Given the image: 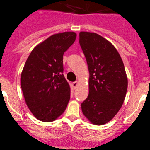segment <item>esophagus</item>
Listing matches in <instances>:
<instances>
[{
    "label": "esophagus",
    "mask_w": 150,
    "mask_h": 150,
    "mask_svg": "<svg viewBox=\"0 0 150 150\" xmlns=\"http://www.w3.org/2000/svg\"><path fill=\"white\" fill-rule=\"evenodd\" d=\"M77 85H78V82H77V81H75V82H73V87L74 88H76Z\"/></svg>",
    "instance_id": "1"
}]
</instances>
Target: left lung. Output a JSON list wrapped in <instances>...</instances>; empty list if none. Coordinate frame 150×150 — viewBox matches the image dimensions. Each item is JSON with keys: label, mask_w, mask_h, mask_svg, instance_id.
Masks as SVG:
<instances>
[{"label": "left lung", "mask_w": 150, "mask_h": 150, "mask_svg": "<svg viewBox=\"0 0 150 150\" xmlns=\"http://www.w3.org/2000/svg\"><path fill=\"white\" fill-rule=\"evenodd\" d=\"M79 42L89 72V94L81 104L82 113L93 124L104 125L124 101L128 78L123 62L113 44L99 34L81 32Z\"/></svg>", "instance_id": "1"}]
</instances>
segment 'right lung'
I'll use <instances>...</instances> for the list:
<instances>
[{
	"label": "right lung",
	"mask_w": 150,
	"mask_h": 150,
	"mask_svg": "<svg viewBox=\"0 0 150 150\" xmlns=\"http://www.w3.org/2000/svg\"><path fill=\"white\" fill-rule=\"evenodd\" d=\"M76 36L73 32L53 34L38 44L27 59L20 85L27 106L39 120L53 121L68 104L70 88L63 74V56Z\"/></svg>",
	"instance_id": "add662e5"
}]
</instances>
